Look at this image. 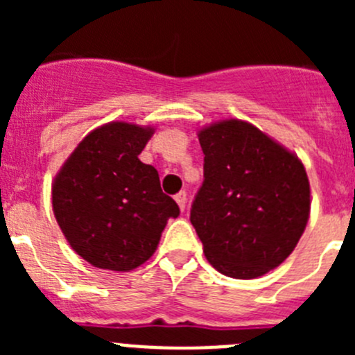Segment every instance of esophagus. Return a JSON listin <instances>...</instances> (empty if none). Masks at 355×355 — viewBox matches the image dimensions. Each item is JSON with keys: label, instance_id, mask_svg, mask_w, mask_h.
Instances as JSON below:
<instances>
[{"label": "esophagus", "instance_id": "1", "mask_svg": "<svg viewBox=\"0 0 355 355\" xmlns=\"http://www.w3.org/2000/svg\"><path fill=\"white\" fill-rule=\"evenodd\" d=\"M175 202H178V206H180L181 211H184V206H187V192H180L175 193Z\"/></svg>", "mask_w": 355, "mask_h": 355}]
</instances>
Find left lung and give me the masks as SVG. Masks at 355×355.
<instances>
[{"label": "left lung", "mask_w": 355, "mask_h": 355, "mask_svg": "<svg viewBox=\"0 0 355 355\" xmlns=\"http://www.w3.org/2000/svg\"><path fill=\"white\" fill-rule=\"evenodd\" d=\"M205 181L190 211L205 256L234 279H256L293 252L306 229L311 192L297 155L245 121L199 131Z\"/></svg>", "instance_id": "1"}]
</instances>
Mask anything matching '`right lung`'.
Instances as JSON below:
<instances>
[{"instance_id": "obj_1", "label": "right lung", "mask_w": 355, "mask_h": 355, "mask_svg": "<svg viewBox=\"0 0 355 355\" xmlns=\"http://www.w3.org/2000/svg\"><path fill=\"white\" fill-rule=\"evenodd\" d=\"M155 128L108 122L90 131L53 181V211L69 245L105 270L130 272L155 254L168 218L180 215L139 155Z\"/></svg>"}]
</instances>
